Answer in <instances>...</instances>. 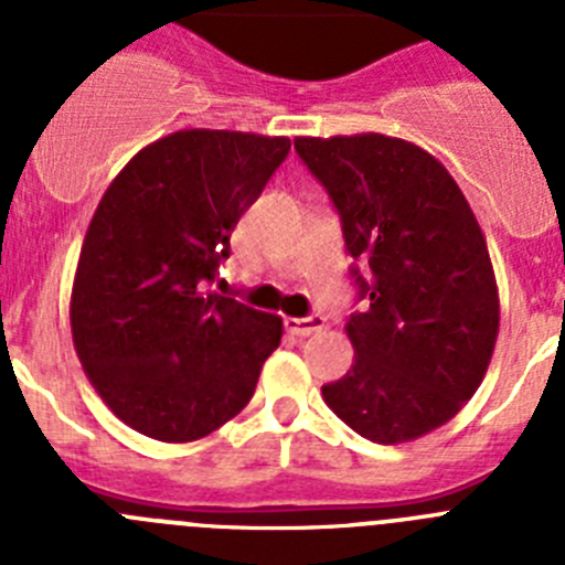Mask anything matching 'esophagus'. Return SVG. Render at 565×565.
<instances>
[{
    "label": "esophagus",
    "mask_w": 565,
    "mask_h": 565,
    "mask_svg": "<svg viewBox=\"0 0 565 565\" xmlns=\"http://www.w3.org/2000/svg\"><path fill=\"white\" fill-rule=\"evenodd\" d=\"M322 328H326V317H319V313L286 319V331L294 333V337H311V333L322 331Z\"/></svg>",
    "instance_id": "obj_1"
}]
</instances>
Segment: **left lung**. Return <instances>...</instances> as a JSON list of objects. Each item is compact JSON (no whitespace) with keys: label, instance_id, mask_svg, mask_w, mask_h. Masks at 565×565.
Segmentation results:
<instances>
[{"label":"left lung","instance_id":"1","mask_svg":"<svg viewBox=\"0 0 565 565\" xmlns=\"http://www.w3.org/2000/svg\"><path fill=\"white\" fill-rule=\"evenodd\" d=\"M294 149L337 209L362 302L351 371L322 384L328 407L376 444L436 430L478 391L501 319L476 214L416 143L367 132Z\"/></svg>","mask_w":565,"mask_h":565}]
</instances>
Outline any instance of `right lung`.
<instances>
[{"label": "right lung", "instance_id": "1", "mask_svg": "<svg viewBox=\"0 0 565 565\" xmlns=\"http://www.w3.org/2000/svg\"><path fill=\"white\" fill-rule=\"evenodd\" d=\"M288 138L183 129L109 183L84 237L70 322L109 411L158 441H194L254 396L282 319L206 294Z\"/></svg>", "mask_w": 565, "mask_h": 565}]
</instances>
